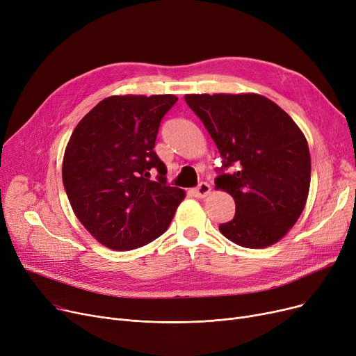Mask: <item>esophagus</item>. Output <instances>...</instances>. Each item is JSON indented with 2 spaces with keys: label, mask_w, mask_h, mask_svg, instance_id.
Returning a JSON list of instances; mask_svg holds the SVG:
<instances>
[{
  "label": "esophagus",
  "mask_w": 356,
  "mask_h": 356,
  "mask_svg": "<svg viewBox=\"0 0 356 356\" xmlns=\"http://www.w3.org/2000/svg\"><path fill=\"white\" fill-rule=\"evenodd\" d=\"M211 191H212L211 184L202 181L196 189H193V193H195L196 197H207V196L211 193Z\"/></svg>",
  "instance_id": "34e87169"
}]
</instances>
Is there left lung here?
Here are the masks:
<instances>
[{
	"label": "left lung",
	"mask_w": 356,
	"mask_h": 356,
	"mask_svg": "<svg viewBox=\"0 0 356 356\" xmlns=\"http://www.w3.org/2000/svg\"><path fill=\"white\" fill-rule=\"evenodd\" d=\"M200 118L232 173L215 179L235 200V216L220 234L245 248H267L300 218L310 188V152L286 111L258 93H191ZM222 170V168H220Z\"/></svg>",
	"instance_id": "obj_1"
}]
</instances>
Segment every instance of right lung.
I'll list each match as a JSON object with an SVG mask.
<instances>
[{
	"label": "right lung",
	"instance_id": "add662e5",
	"mask_svg": "<svg viewBox=\"0 0 356 356\" xmlns=\"http://www.w3.org/2000/svg\"><path fill=\"white\" fill-rule=\"evenodd\" d=\"M175 95H114L73 129L62 177L70 207L106 248L128 251L164 234L186 193L165 183L154 152L160 121ZM159 172L152 181L151 172Z\"/></svg>",
	"mask_w": 356,
	"mask_h": 356
}]
</instances>
